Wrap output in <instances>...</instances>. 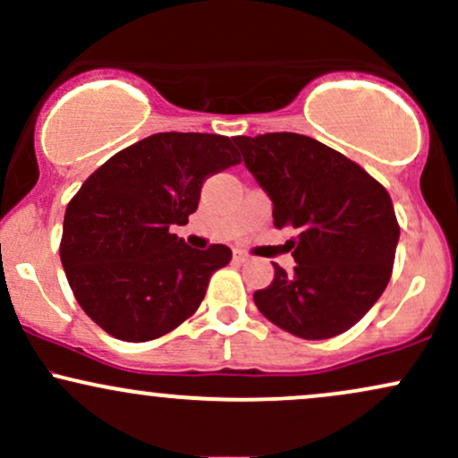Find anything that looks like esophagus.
Instances as JSON below:
<instances>
[{
	"instance_id": "esophagus-1",
	"label": "esophagus",
	"mask_w": 458,
	"mask_h": 458,
	"mask_svg": "<svg viewBox=\"0 0 458 458\" xmlns=\"http://www.w3.org/2000/svg\"><path fill=\"white\" fill-rule=\"evenodd\" d=\"M233 256H234V260H236V262H245V260H250V256H247L245 251H241V250H234V251H233Z\"/></svg>"
}]
</instances>
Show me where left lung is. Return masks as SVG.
Instances as JSON below:
<instances>
[{
  "label": "left lung",
  "instance_id": "obj_1",
  "mask_svg": "<svg viewBox=\"0 0 458 458\" xmlns=\"http://www.w3.org/2000/svg\"><path fill=\"white\" fill-rule=\"evenodd\" d=\"M245 167L271 198L276 228L291 225L297 267L273 262L254 303L288 334L325 340L351 329L390 282L398 228L390 193L343 152L299 133L234 138Z\"/></svg>",
  "mask_w": 458,
  "mask_h": 458
}]
</instances>
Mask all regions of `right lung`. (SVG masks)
Wrapping results in <instances>:
<instances>
[{
  "instance_id": "1",
  "label": "right lung",
  "mask_w": 458,
  "mask_h": 458,
  "mask_svg": "<svg viewBox=\"0 0 458 458\" xmlns=\"http://www.w3.org/2000/svg\"><path fill=\"white\" fill-rule=\"evenodd\" d=\"M241 161L230 138L157 133L115 152L68 202L60 259L83 312L124 343H148L199 308L225 245L172 234L196 213L204 181Z\"/></svg>"
}]
</instances>
